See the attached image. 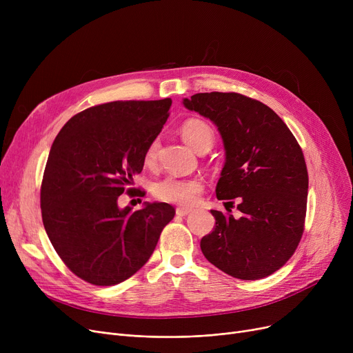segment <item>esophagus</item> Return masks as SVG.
<instances>
[{
	"mask_svg": "<svg viewBox=\"0 0 353 353\" xmlns=\"http://www.w3.org/2000/svg\"><path fill=\"white\" fill-rule=\"evenodd\" d=\"M190 212H192L190 209H184V208H177V209H176V214H177V216H181V217H183V216H188Z\"/></svg>",
	"mask_w": 353,
	"mask_h": 353,
	"instance_id": "34e87169",
	"label": "esophagus"
}]
</instances>
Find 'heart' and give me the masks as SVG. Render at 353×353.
I'll return each instance as SVG.
<instances>
[{"mask_svg": "<svg viewBox=\"0 0 353 353\" xmlns=\"http://www.w3.org/2000/svg\"><path fill=\"white\" fill-rule=\"evenodd\" d=\"M183 140L197 153L208 152L214 143V132L209 123L200 119H190L180 128ZM159 141L153 140L144 153L145 164H153L157 160ZM205 184L197 177H174L167 176L154 183L153 194L165 203L179 206H193L199 200Z\"/></svg>", "mask_w": 353, "mask_h": 353, "instance_id": "heart-1", "label": "heart"}]
</instances>
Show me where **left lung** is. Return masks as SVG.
<instances>
[{
  "mask_svg": "<svg viewBox=\"0 0 353 353\" xmlns=\"http://www.w3.org/2000/svg\"><path fill=\"white\" fill-rule=\"evenodd\" d=\"M183 104L210 119L226 148L216 186L219 200L242 217L212 210L216 226L201 239L208 261L243 281L279 270L298 248L307 203L303 152L285 121L266 104L239 92H199Z\"/></svg>",
  "mask_w": 353,
  "mask_h": 353,
  "instance_id": "8db88e82",
  "label": "left lung"
}]
</instances>
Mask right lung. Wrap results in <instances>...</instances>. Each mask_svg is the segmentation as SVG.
I'll use <instances>...</instances> for the list:
<instances>
[{"instance_id": "1", "label": "right lung", "mask_w": 353, "mask_h": 353, "mask_svg": "<svg viewBox=\"0 0 353 353\" xmlns=\"http://www.w3.org/2000/svg\"><path fill=\"white\" fill-rule=\"evenodd\" d=\"M170 105L163 99L85 108L51 145L40 194L44 229L64 265L91 285L113 286L140 270L176 214L167 203H147L136 212L117 205L120 194L136 190L128 186Z\"/></svg>"}]
</instances>
